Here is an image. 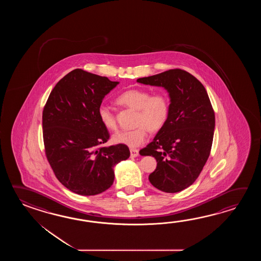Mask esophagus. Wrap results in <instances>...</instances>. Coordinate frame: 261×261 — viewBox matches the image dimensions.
<instances>
[{"label":"esophagus","instance_id":"34e87169","mask_svg":"<svg viewBox=\"0 0 261 261\" xmlns=\"http://www.w3.org/2000/svg\"><path fill=\"white\" fill-rule=\"evenodd\" d=\"M130 155L133 158H136L139 155V150L137 149H130Z\"/></svg>","mask_w":261,"mask_h":261}]
</instances>
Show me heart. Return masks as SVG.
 <instances>
[{
  "instance_id": "obj_1",
  "label": "heart",
  "mask_w": 261,
  "mask_h": 261,
  "mask_svg": "<svg viewBox=\"0 0 261 261\" xmlns=\"http://www.w3.org/2000/svg\"><path fill=\"white\" fill-rule=\"evenodd\" d=\"M117 101L122 106L137 110L135 124L137 127L129 130H120L113 135L116 144L128 147H137L144 144L148 136V129L158 132L165 125L170 114V102L166 95H150L146 89H129L119 95ZM100 123L108 129L117 128V121L108 106L101 105L98 109Z\"/></svg>"
}]
</instances>
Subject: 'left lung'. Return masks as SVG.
Returning <instances> with one entry per match:
<instances>
[{"mask_svg": "<svg viewBox=\"0 0 261 261\" xmlns=\"http://www.w3.org/2000/svg\"><path fill=\"white\" fill-rule=\"evenodd\" d=\"M138 83L161 87L170 98V114L155 138L142 150L158 162L150 183L167 193L189 188L200 175L210 155L215 113L205 88L181 69L139 78Z\"/></svg>", "mask_w": 261, "mask_h": 261, "instance_id": "left-lung-1", "label": "left lung"}]
</instances>
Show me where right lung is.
<instances>
[{
	"mask_svg": "<svg viewBox=\"0 0 261 261\" xmlns=\"http://www.w3.org/2000/svg\"><path fill=\"white\" fill-rule=\"evenodd\" d=\"M119 82L82 69L61 79L43 111L45 155L56 177L76 194L93 196L111 187L114 168L130 155L127 145L101 147L109 139L98 109Z\"/></svg>",
	"mask_w": 261,
	"mask_h": 261,
	"instance_id": "obj_1",
	"label": "right lung"
}]
</instances>
